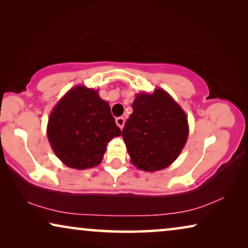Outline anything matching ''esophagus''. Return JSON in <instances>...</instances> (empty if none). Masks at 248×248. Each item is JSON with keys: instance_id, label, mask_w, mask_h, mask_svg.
Segmentation results:
<instances>
[{"instance_id": "1", "label": "esophagus", "mask_w": 248, "mask_h": 248, "mask_svg": "<svg viewBox=\"0 0 248 248\" xmlns=\"http://www.w3.org/2000/svg\"><path fill=\"white\" fill-rule=\"evenodd\" d=\"M124 123H125L124 117H117L116 118V124H117V126L120 127V128H123L124 127Z\"/></svg>"}]
</instances>
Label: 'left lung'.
<instances>
[{
    "instance_id": "left-lung-1",
    "label": "left lung",
    "mask_w": 248,
    "mask_h": 248,
    "mask_svg": "<svg viewBox=\"0 0 248 248\" xmlns=\"http://www.w3.org/2000/svg\"><path fill=\"white\" fill-rule=\"evenodd\" d=\"M122 131L131 162L144 171L171 165L187 141V116L165 90L137 94Z\"/></svg>"
}]
</instances>
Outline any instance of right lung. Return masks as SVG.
Here are the masks:
<instances>
[{
  "mask_svg": "<svg viewBox=\"0 0 248 248\" xmlns=\"http://www.w3.org/2000/svg\"><path fill=\"white\" fill-rule=\"evenodd\" d=\"M121 133L107 101L97 90L83 86L67 91L47 124L53 151L64 165L76 169L99 165L108 142Z\"/></svg>",
  "mask_w": 248,
  "mask_h": 248,
  "instance_id": "right-lung-1",
  "label": "right lung"
}]
</instances>
